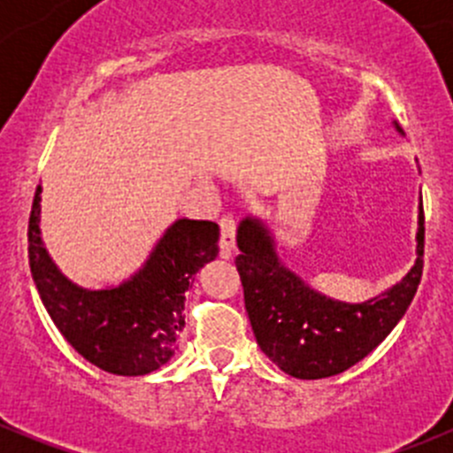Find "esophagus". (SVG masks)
I'll use <instances>...</instances> for the list:
<instances>
[{
	"label": "esophagus",
	"mask_w": 453,
	"mask_h": 453,
	"mask_svg": "<svg viewBox=\"0 0 453 453\" xmlns=\"http://www.w3.org/2000/svg\"><path fill=\"white\" fill-rule=\"evenodd\" d=\"M219 226H221V256L223 258H230V256L234 254V248H236L234 217H232V214H226V217H221Z\"/></svg>",
	"instance_id": "obj_1"
}]
</instances>
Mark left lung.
Returning <instances> with one entry per match:
<instances>
[{
	"label": "left lung",
	"mask_w": 453,
	"mask_h": 453,
	"mask_svg": "<svg viewBox=\"0 0 453 453\" xmlns=\"http://www.w3.org/2000/svg\"><path fill=\"white\" fill-rule=\"evenodd\" d=\"M418 226V258L408 276L368 303L346 304L309 289L280 265L267 230L256 219H245L236 234V269L260 350L298 379L333 377L362 362L386 340L417 294L425 252L423 205Z\"/></svg>",
	"instance_id": "1"
}]
</instances>
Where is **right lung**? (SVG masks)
I'll return each mask as SVG.
<instances>
[{
  "instance_id": "add662e5",
  "label": "right lung",
  "mask_w": 453,
  "mask_h": 453,
  "mask_svg": "<svg viewBox=\"0 0 453 453\" xmlns=\"http://www.w3.org/2000/svg\"><path fill=\"white\" fill-rule=\"evenodd\" d=\"M41 186L28 221V258L41 303L61 335L89 364L122 377L162 368L184 331L186 291L219 254V226L180 219L146 260L144 269L116 289L85 291L72 285L41 245Z\"/></svg>"
}]
</instances>
